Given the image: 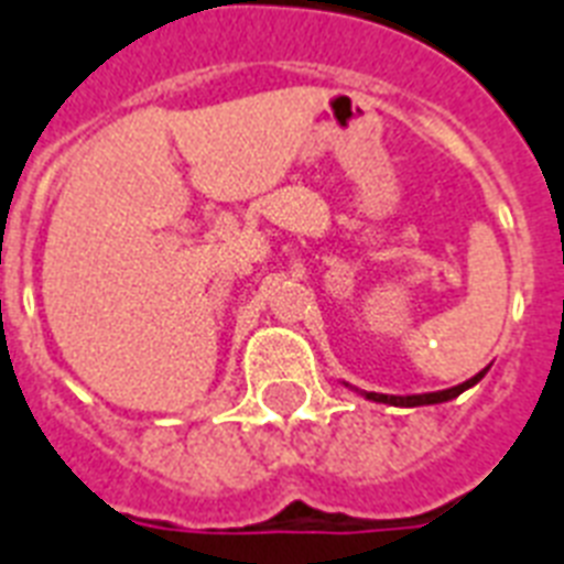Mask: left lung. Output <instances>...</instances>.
I'll use <instances>...</instances> for the list:
<instances>
[{
    "instance_id": "8db88e82",
    "label": "left lung",
    "mask_w": 564,
    "mask_h": 564,
    "mask_svg": "<svg viewBox=\"0 0 564 564\" xmlns=\"http://www.w3.org/2000/svg\"><path fill=\"white\" fill-rule=\"evenodd\" d=\"M486 370H479L477 377H470L468 382H462V386L456 388H444V391H430V394H405V397H397V394H377V391H365V397L368 400H373V403H388V405H403V409H414V405H435V403H447V400H453V397H459L462 391H468V388H474L479 382V379L486 377Z\"/></svg>"
}]
</instances>
